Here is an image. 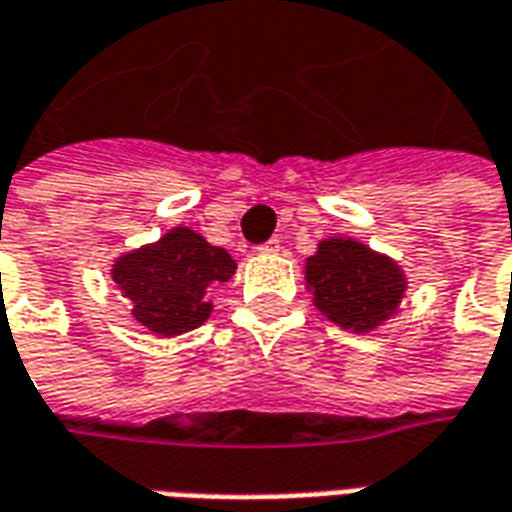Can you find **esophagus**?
Returning a JSON list of instances; mask_svg holds the SVG:
<instances>
[{
    "instance_id": "obj_1",
    "label": "esophagus",
    "mask_w": 512,
    "mask_h": 512,
    "mask_svg": "<svg viewBox=\"0 0 512 512\" xmlns=\"http://www.w3.org/2000/svg\"><path fill=\"white\" fill-rule=\"evenodd\" d=\"M257 252H260V255H277V252H279V241H277V238H271V241H266V244L257 246Z\"/></svg>"
}]
</instances>
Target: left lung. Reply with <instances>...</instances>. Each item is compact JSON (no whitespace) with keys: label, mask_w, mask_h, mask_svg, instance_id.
<instances>
[{"label":"left lung","mask_w":512,"mask_h":512,"mask_svg":"<svg viewBox=\"0 0 512 512\" xmlns=\"http://www.w3.org/2000/svg\"><path fill=\"white\" fill-rule=\"evenodd\" d=\"M304 268L312 304L329 321L356 334L389 321L406 296L403 268L354 238H326Z\"/></svg>","instance_id":"left-lung-1"}]
</instances>
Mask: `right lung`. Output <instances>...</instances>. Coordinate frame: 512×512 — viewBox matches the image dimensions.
I'll return each instance as SVG.
<instances>
[{
	"label": "right lung",
	"mask_w": 512,
	"mask_h": 512,
	"mask_svg": "<svg viewBox=\"0 0 512 512\" xmlns=\"http://www.w3.org/2000/svg\"><path fill=\"white\" fill-rule=\"evenodd\" d=\"M235 274V260L189 227H172L156 244L115 260L112 279L131 301V315L161 337L191 332L208 321L211 293Z\"/></svg>",
	"instance_id": "right-lung-1"
}]
</instances>
